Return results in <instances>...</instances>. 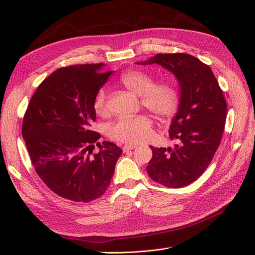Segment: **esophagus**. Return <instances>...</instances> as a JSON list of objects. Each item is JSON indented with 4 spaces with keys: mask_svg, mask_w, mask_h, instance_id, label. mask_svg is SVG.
Masks as SVG:
<instances>
[{
    "mask_svg": "<svg viewBox=\"0 0 255 255\" xmlns=\"http://www.w3.org/2000/svg\"><path fill=\"white\" fill-rule=\"evenodd\" d=\"M135 148H137V145L128 143V144H125V145H123V152H128V151H129V150H133V149H135Z\"/></svg>",
    "mask_w": 255,
    "mask_h": 255,
    "instance_id": "obj_1",
    "label": "esophagus"
}]
</instances>
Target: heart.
Masks as SVG:
<instances>
[{
    "label": "heart",
    "instance_id": "1",
    "mask_svg": "<svg viewBox=\"0 0 255 255\" xmlns=\"http://www.w3.org/2000/svg\"><path fill=\"white\" fill-rule=\"evenodd\" d=\"M119 82L135 95L140 96L143 107L153 113L160 121L175 117L181 106V94L170 81L155 83L148 72L132 69L120 76ZM94 109L98 115L107 112L106 91L101 88L96 94ZM153 134V121L150 116H120L109 128V135L115 140L128 143H141L149 140Z\"/></svg>",
    "mask_w": 255,
    "mask_h": 255
}]
</instances>
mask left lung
Instances as JSON below:
<instances>
[{"instance_id":"left-lung-1","label":"left lung","mask_w":255,"mask_h":255,"mask_svg":"<svg viewBox=\"0 0 255 255\" xmlns=\"http://www.w3.org/2000/svg\"><path fill=\"white\" fill-rule=\"evenodd\" d=\"M141 65L158 64L171 71L181 87V106L169 136L174 148H153L146 172L153 181L180 188L201 175L220 144L227 119V101L212 69L185 53L157 54Z\"/></svg>"}]
</instances>
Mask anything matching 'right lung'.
I'll use <instances>...</instances> for the list:
<instances>
[{
  "label": "right lung",
  "mask_w": 255,
  "mask_h": 255,
  "mask_svg": "<svg viewBox=\"0 0 255 255\" xmlns=\"http://www.w3.org/2000/svg\"><path fill=\"white\" fill-rule=\"evenodd\" d=\"M103 63L59 68L49 75L28 103L22 136L30 161L43 183L61 198L87 203L109 188L122 150L100 143L91 129L94 100L113 71ZM96 143L99 152L92 153Z\"/></svg>",
  "instance_id": "right-lung-1"
}]
</instances>
